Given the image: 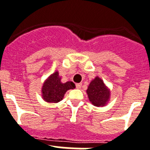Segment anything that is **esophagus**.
<instances>
[{
  "instance_id": "1",
  "label": "esophagus",
  "mask_w": 150,
  "mask_h": 150,
  "mask_svg": "<svg viewBox=\"0 0 150 150\" xmlns=\"http://www.w3.org/2000/svg\"><path fill=\"white\" fill-rule=\"evenodd\" d=\"M81 87H82L81 83H76V88L79 89V88H81Z\"/></svg>"
}]
</instances>
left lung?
<instances>
[{
  "label": "left lung",
  "mask_w": 150,
  "mask_h": 150,
  "mask_svg": "<svg viewBox=\"0 0 150 150\" xmlns=\"http://www.w3.org/2000/svg\"><path fill=\"white\" fill-rule=\"evenodd\" d=\"M86 92L90 102L96 107L104 106L110 98V90L98 76L90 83Z\"/></svg>",
  "instance_id": "8db88e82"
}]
</instances>
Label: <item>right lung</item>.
Wrapping results in <instances>:
<instances>
[{
  "label": "right lung",
  "instance_id": "obj_1",
  "mask_svg": "<svg viewBox=\"0 0 150 150\" xmlns=\"http://www.w3.org/2000/svg\"><path fill=\"white\" fill-rule=\"evenodd\" d=\"M75 84L73 82L62 83L59 73L56 71L52 74L43 83L42 88L43 98L46 102L58 103L62 100L66 91L69 89H74Z\"/></svg>",
  "mask_w": 150,
  "mask_h": 150
}]
</instances>
